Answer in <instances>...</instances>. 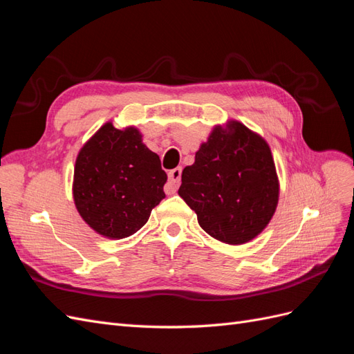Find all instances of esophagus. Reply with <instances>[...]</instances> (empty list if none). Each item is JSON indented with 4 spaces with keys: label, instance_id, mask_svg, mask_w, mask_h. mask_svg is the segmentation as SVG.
Instances as JSON below:
<instances>
[{
    "label": "esophagus",
    "instance_id": "34e87169",
    "mask_svg": "<svg viewBox=\"0 0 354 354\" xmlns=\"http://www.w3.org/2000/svg\"><path fill=\"white\" fill-rule=\"evenodd\" d=\"M181 180V168H174L168 173V185L165 186L167 194H174Z\"/></svg>",
    "mask_w": 354,
    "mask_h": 354
}]
</instances>
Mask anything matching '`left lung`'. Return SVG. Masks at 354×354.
<instances>
[{
  "mask_svg": "<svg viewBox=\"0 0 354 354\" xmlns=\"http://www.w3.org/2000/svg\"><path fill=\"white\" fill-rule=\"evenodd\" d=\"M178 195L196 212L199 226L224 243L254 239L269 224L279 181L269 145L238 121L220 125L181 174Z\"/></svg>",
  "mask_w": 354,
  "mask_h": 354,
  "instance_id": "left-lung-1",
  "label": "left lung"
}]
</instances>
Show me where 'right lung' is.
Returning <instances> with one entry per match:
<instances>
[{"instance_id":"obj_1","label":"right lung","mask_w":354,"mask_h":354,"mask_svg":"<svg viewBox=\"0 0 354 354\" xmlns=\"http://www.w3.org/2000/svg\"><path fill=\"white\" fill-rule=\"evenodd\" d=\"M165 171L134 127L104 124L80 151L73 201L84 221L111 239L140 230L165 198Z\"/></svg>"}]
</instances>
